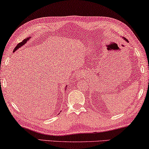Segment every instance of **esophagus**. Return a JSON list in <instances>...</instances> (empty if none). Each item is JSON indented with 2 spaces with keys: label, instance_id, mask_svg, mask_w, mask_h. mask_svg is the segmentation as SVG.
<instances>
[{
  "label": "esophagus",
  "instance_id": "esophagus-1",
  "mask_svg": "<svg viewBox=\"0 0 149 149\" xmlns=\"http://www.w3.org/2000/svg\"><path fill=\"white\" fill-rule=\"evenodd\" d=\"M84 76V74H83V72H78L77 74V75H76V77H75V79H77V80H79V79H81V77Z\"/></svg>",
  "mask_w": 149,
  "mask_h": 149
}]
</instances>
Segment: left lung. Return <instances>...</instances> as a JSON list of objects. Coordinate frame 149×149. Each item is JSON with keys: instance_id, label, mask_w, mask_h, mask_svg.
<instances>
[{"instance_id": "left-lung-1", "label": "left lung", "mask_w": 149, "mask_h": 149, "mask_svg": "<svg viewBox=\"0 0 149 149\" xmlns=\"http://www.w3.org/2000/svg\"><path fill=\"white\" fill-rule=\"evenodd\" d=\"M124 39V41H126V42H128V40H126V39H125V38H123Z\"/></svg>"}]
</instances>
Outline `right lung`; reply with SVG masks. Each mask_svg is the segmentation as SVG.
<instances>
[{"label": "right lung", "instance_id": "add662e5", "mask_svg": "<svg viewBox=\"0 0 149 149\" xmlns=\"http://www.w3.org/2000/svg\"><path fill=\"white\" fill-rule=\"evenodd\" d=\"M30 39H31V37H30V38H29H29H26V39H24L23 41L21 42V43H19L18 44V45L16 46V47H15V48L14 49V50H13V52H16V51L18 49L21 48L22 46H23L24 45H25V44L26 43V42L29 41ZM65 90H66V89H67V86H65Z\"/></svg>", "mask_w": 149, "mask_h": 149}]
</instances>
